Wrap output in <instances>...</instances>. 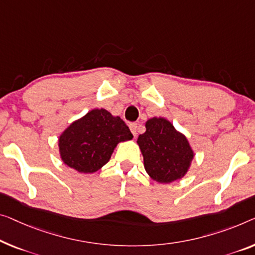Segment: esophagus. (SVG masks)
Wrapping results in <instances>:
<instances>
[{"mask_svg":"<svg viewBox=\"0 0 255 255\" xmlns=\"http://www.w3.org/2000/svg\"><path fill=\"white\" fill-rule=\"evenodd\" d=\"M129 128H130V131L132 132V135L134 136L137 135V124H130L129 125Z\"/></svg>","mask_w":255,"mask_h":255,"instance_id":"1","label":"esophagus"}]
</instances>
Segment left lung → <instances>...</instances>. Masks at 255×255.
Returning a JSON list of instances; mask_svg holds the SVG:
<instances>
[{"label": "left lung", "instance_id": "1", "mask_svg": "<svg viewBox=\"0 0 255 255\" xmlns=\"http://www.w3.org/2000/svg\"><path fill=\"white\" fill-rule=\"evenodd\" d=\"M145 127L146 131L138 136L137 144L146 173L160 183L183 177L193 159L187 137L164 118H152Z\"/></svg>", "mask_w": 255, "mask_h": 255}]
</instances>
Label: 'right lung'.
Masks as SVG:
<instances>
[{"label":"right lung","instance_id":"1","mask_svg":"<svg viewBox=\"0 0 255 255\" xmlns=\"http://www.w3.org/2000/svg\"><path fill=\"white\" fill-rule=\"evenodd\" d=\"M131 138L132 134L120 117L95 109L60 135V157L80 173H94L110 160L118 143Z\"/></svg>","mask_w":255,"mask_h":255}]
</instances>
